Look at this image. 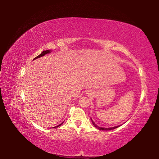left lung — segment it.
<instances>
[{
	"instance_id": "8db88e82",
	"label": "left lung",
	"mask_w": 159,
	"mask_h": 159,
	"mask_svg": "<svg viewBox=\"0 0 159 159\" xmlns=\"http://www.w3.org/2000/svg\"><path fill=\"white\" fill-rule=\"evenodd\" d=\"M91 121H92V123H93V125H94V127H95L97 129H99V130H101V131H110V130H113V129H116V128H117V127H120L121 125H118V126H115V127H108V128H105V127H99V126H98V125H96L95 124V123L93 121V119L91 118Z\"/></svg>"
}]
</instances>
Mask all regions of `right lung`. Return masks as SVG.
<instances>
[{"label":"right lung","instance_id":"obj_1","mask_svg":"<svg viewBox=\"0 0 159 159\" xmlns=\"http://www.w3.org/2000/svg\"><path fill=\"white\" fill-rule=\"evenodd\" d=\"M51 52H52V50H44L43 51L41 54H40V55H38V56H36L34 59L33 60H36V59H38V58H39V57H42V56H45V55H46V54H50V53H51ZM63 122V123H64ZM63 123H61V124H60V125H57V126H56V127H52V128H56V127H59V126H60L61 125H62L63 124Z\"/></svg>","mask_w":159,"mask_h":159}]
</instances>
